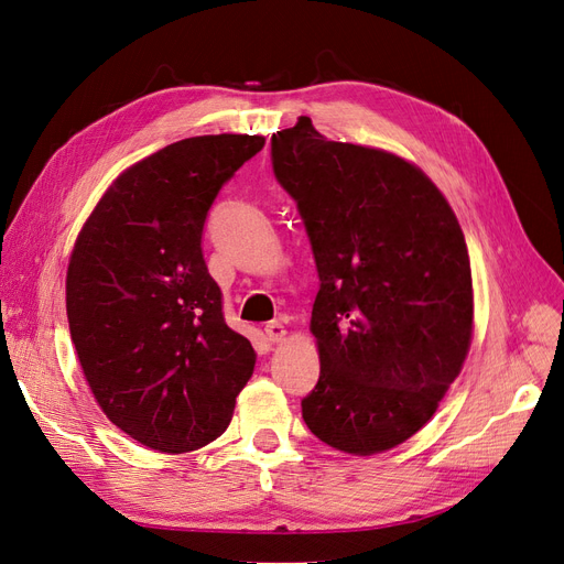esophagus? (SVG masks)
Here are the masks:
<instances>
[{"label": "esophagus", "instance_id": "34e87169", "mask_svg": "<svg viewBox=\"0 0 564 564\" xmlns=\"http://www.w3.org/2000/svg\"><path fill=\"white\" fill-rule=\"evenodd\" d=\"M263 330H265V340H268V343H273V345H275V343H280L282 337L286 335V330H284V326H282L280 322H270V324H265V328H263Z\"/></svg>", "mask_w": 564, "mask_h": 564}]
</instances>
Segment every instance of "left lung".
Wrapping results in <instances>:
<instances>
[{
  "mask_svg": "<svg viewBox=\"0 0 564 564\" xmlns=\"http://www.w3.org/2000/svg\"><path fill=\"white\" fill-rule=\"evenodd\" d=\"M319 273L310 330L319 381L303 421L372 456L410 440L454 384L471 343V270L442 192L402 156L337 143L299 118L270 139Z\"/></svg>",
  "mask_w": 564,
  "mask_h": 564,
  "instance_id": "8db88e82",
  "label": "left lung"
}]
</instances>
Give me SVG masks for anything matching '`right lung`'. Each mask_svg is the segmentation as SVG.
<instances>
[{
    "label": "right lung",
    "mask_w": 564,
    "mask_h": 564,
    "mask_svg": "<svg viewBox=\"0 0 564 564\" xmlns=\"http://www.w3.org/2000/svg\"><path fill=\"white\" fill-rule=\"evenodd\" d=\"M263 137L217 133L171 143L129 166L78 234L66 317L83 375L122 433L187 454L231 423L257 354L224 322L200 250L221 185Z\"/></svg>",
    "instance_id": "1"
}]
</instances>
